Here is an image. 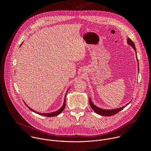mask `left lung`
<instances>
[{
	"instance_id": "left-lung-1",
	"label": "left lung",
	"mask_w": 151,
	"mask_h": 151,
	"mask_svg": "<svg viewBox=\"0 0 151 151\" xmlns=\"http://www.w3.org/2000/svg\"><path fill=\"white\" fill-rule=\"evenodd\" d=\"M127 43L128 44L131 45L133 49L136 51V47H135V45H134V43L132 41V40H131L130 38H128V40H127ZM90 106L91 107V108L93 109V111L98 114L99 115H100L101 116H112V115H115L116 114H117L118 112H119V111H121L122 109H123L124 107L125 106H127V104L125 106H124V107H120V108H118V109H112V110H104V109H100L99 108V107L96 106L91 101V99H90ZM129 104V103H128Z\"/></svg>"
}]
</instances>
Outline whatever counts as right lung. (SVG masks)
<instances>
[{"mask_svg":"<svg viewBox=\"0 0 151 151\" xmlns=\"http://www.w3.org/2000/svg\"><path fill=\"white\" fill-rule=\"evenodd\" d=\"M66 96H65V97H64V103H63V106L61 107V108H60L59 110L57 111L56 112H52V113H49V114H42V113H39V112H36V111H33L32 109L30 108V107H29L26 103H25V104L29 107V109L30 110H31L32 111H33V112H35V113H36V114H38L41 115H43V116H47V117L55 116H57V115H59L61 112H63V111L64 109V108H65V105H66Z\"/></svg>","mask_w":151,"mask_h":151,"instance_id":"obj_1","label":"right lung"}]
</instances>
